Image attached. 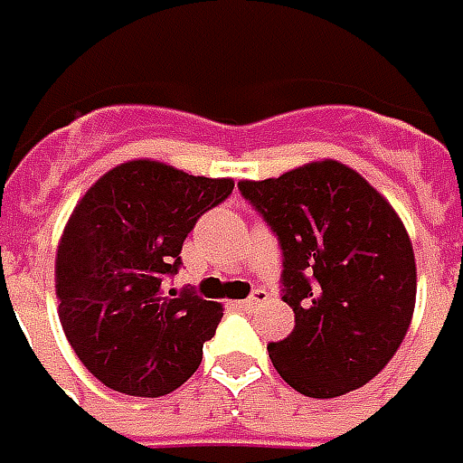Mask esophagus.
I'll return each mask as SVG.
<instances>
[{
  "mask_svg": "<svg viewBox=\"0 0 463 463\" xmlns=\"http://www.w3.org/2000/svg\"><path fill=\"white\" fill-rule=\"evenodd\" d=\"M269 299V294L264 289H257L254 291V294H251V297H249V299H241V301H237V307L239 309H254V307H259V304H264V301Z\"/></svg>",
  "mask_w": 463,
  "mask_h": 463,
  "instance_id": "34e87169",
  "label": "esophagus"
}]
</instances>
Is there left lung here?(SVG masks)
<instances>
[{"label": "left lung", "mask_w": 463, "mask_h": 463, "mask_svg": "<svg viewBox=\"0 0 463 463\" xmlns=\"http://www.w3.org/2000/svg\"><path fill=\"white\" fill-rule=\"evenodd\" d=\"M284 254L294 331L267 346L284 382L334 399L372 382L404 342L416 304L411 239L394 206L334 159L239 182Z\"/></svg>", "instance_id": "8db88e82"}]
</instances>
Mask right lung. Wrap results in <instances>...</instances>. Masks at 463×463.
Instances as JSON below:
<instances>
[{
	"mask_svg": "<svg viewBox=\"0 0 463 463\" xmlns=\"http://www.w3.org/2000/svg\"><path fill=\"white\" fill-rule=\"evenodd\" d=\"M232 179L134 159L99 176L59 239V321L104 386L164 396L199 369L222 304L166 291L196 219L232 194Z\"/></svg>",
	"mask_w": 463,
	"mask_h": 463,
	"instance_id": "add662e5",
	"label": "right lung"
}]
</instances>
